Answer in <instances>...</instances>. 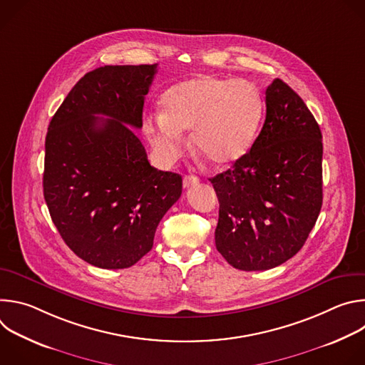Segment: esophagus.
Masks as SVG:
<instances>
[{
	"label": "esophagus",
	"instance_id": "obj_1",
	"mask_svg": "<svg viewBox=\"0 0 365 365\" xmlns=\"http://www.w3.org/2000/svg\"><path fill=\"white\" fill-rule=\"evenodd\" d=\"M197 183H199V179H197L196 176L189 175V176H185V178H183V187H190V186L197 185Z\"/></svg>",
	"mask_w": 365,
	"mask_h": 365
}]
</instances>
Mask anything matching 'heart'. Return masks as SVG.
Listing matches in <instances>:
<instances>
[{
  "instance_id": "b5f03b06",
  "label": "heart",
  "mask_w": 365,
  "mask_h": 365,
  "mask_svg": "<svg viewBox=\"0 0 365 365\" xmlns=\"http://www.w3.org/2000/svg\"><path fill=\"white\" fill-rule=\"evenodd\" d=\"M162 115H147L144 131L159 158H179L182 133H190L193 151L214 169L241 160L252 145L263 117L258 89L244 79L202 75L175 83L162 95Z\"/></svg>"
}]
</instances>
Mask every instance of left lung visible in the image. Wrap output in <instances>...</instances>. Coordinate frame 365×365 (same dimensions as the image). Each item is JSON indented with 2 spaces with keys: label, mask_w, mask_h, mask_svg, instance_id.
Here are the masks:
<instances>
[{
  "label": "left lung",
  "mask_w": 365,
  "mask_h": 365,
  "mask_svg": "<svg viewBox=\"0 0 365 365\" xmlns=\"http://www.w3.org/2000/svg\"><path fill=\"white\" fill-rule=\"evenodd\" d=\"M322 134L303 99L282 79L266 91V121L250 151L210 179L220 200L215 245L244 272L292 258L322 207Z\"/></svg>",
  "instance_id": "1"
}]
</instances>
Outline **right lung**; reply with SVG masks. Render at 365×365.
Listing matches in <instances>:
<instances>
[{
    "label": "right lung",
    "instance_id": "add662e5",
    "mask_svg": "<svg viewBox=\"0 0 365 365\" xmlns=\"http://www.w3.org/2000/svg\"><path fill=\"white\" fill-rule=\"evenodd\" d=\"M155 72L158 63L88 72L47 128L43 193L51 221L66 245L99 269L135 264L182 195V176L150 166L133 131L143 127Z\"/></svg>",
    "mask_w": 365,
    "mask_h": 365
}]
</instances>
